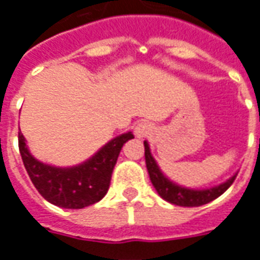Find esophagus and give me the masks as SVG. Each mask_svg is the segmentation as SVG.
Returning a JSON list of instances; mask_svg holds the SVG:
<instances>
[{
  "label": "esophagus",
  "mask_w": 260,
  "mask_h": 260,
  "mask_svg": "<svg viewBox=\"0 0 260 260\" xmlns=\"http://www.w3.org/2000/svg\"><path fill=\"white\" fill-rule=\"evenodd\" d=\"M152 132V125L146 122V121H142V122H138L135 126V135L138 138H146L149 134Z\"/></svg>",
  "instance_id": "1"
}]
</instances>
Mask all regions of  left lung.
<instances>
[{"mask_svg":"<svg viewBox=\"0 0 260 260\" xmlns=\"http://www.w3.org/2000/svg\"><path fill=\"white\" fill-rule=\"evenodd\" d=\"M145 145V158H146V167L149 171V177L152 181L153 186L156 188V191L158 192V195L163 198L164 201L170 202L173 205L184 207H195L206 205L209 202L214 201L216 198L220 195H223L224 192L229 189L231 184L234 182L235 177H231L229 181H225L224 184L210 189H188V188H182V186L177 185L174 182H171L167 180L163 175V173L160 171L158 166L154 161V158L152 157V153L149 149L147 142H143Z\"/></svg>","mask_w":260,"mask_h":260,"instance_id":"left-lung-1","label":"left lung"}]
</instances>
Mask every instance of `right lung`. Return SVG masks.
Masks as SVG:
<instances>
[{"instance_id":"right-lung-1","label":"right lung","mask_w":260,"mask_h":260,"mask_svg":"<svg viewBox=\"0 0 260 260\" xmlns=\"http://www.w3.org/2000/svg\"><path fill=\"white\" fill-rule=\"evenodd\" d=\"M134 138L126 132L114 138L83 164L71 169H57L37 161L26 147L19 131L18 142L25 169L39 193L55 206L83 209L102 201L110 188L114 166L125 142Z\"/></svg>"}]
</instances>
